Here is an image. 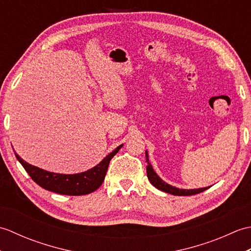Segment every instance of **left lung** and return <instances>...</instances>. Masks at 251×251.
<instances>
[{
  "label": "left lung",
  "instance_id": "1",
  "mask_svg": "<svg viewBox=\"0 0 251 251\" xmlns=\"http://www.w3.org/2000/svg\"><path fill=\"white\" fill-rule=\"evenodd\" d=\"M146 159L148 163L147 166V175H148V179L150 182L157 188L158 190L166 192V193H170L173 195H179V196H188V195H194V194H199L201 192H204L208 188H202V189H195V190H183V189H178L175 188V186L169 185L168 183L165 182L161 178L158 177L156 173L153 170L152 165L149 163V158H148V153L146 152Z\"/></svg>",
  "mask_w": 251,
  "mask_h": 251
}]
</instances>
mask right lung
<instances>
[{
  "label": "right lung",
  "mask_w": 251,
  "mask_h": 251,
  "mask_svg": "<svg viewBox=\"0 0 251 251\" xmlns=\"http://www.w3.org/2000/svg\"><path fill=\"white\" fill-rule=\"evenodd\" d=\"M122 147L123 145L117 147L113 152L104 157L97 166L85 173L75 175H62L46 172L44 169H41L25 162L17 153H15V155L20 164L23 165L25 172L29 174L31 179L43 189L55 192L58 194L77 196L92 193L102 184L110 161L119 152Z\"/></svg>",
  "instance_id": "obj_1"
}]
</instances>
